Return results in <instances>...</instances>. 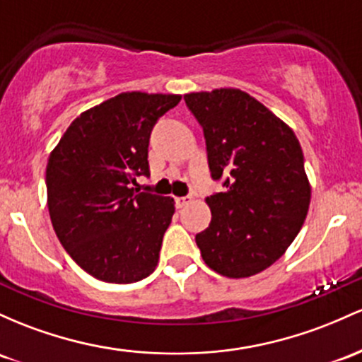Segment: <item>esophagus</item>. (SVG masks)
I'll return each instance as SVG.
<instances>
[{"mask_svg": "<svg viewBox=\"0 0 362 362\" xmlns=\"http://www.w3.org/2000/svg\"><path fill=\"white\" fill-rule=\"evenodd\" d=\"M190 201H192V197H190V196L177 197V199H175V202H177V206H178V208H184V206H187Z\"/></svg>", "mask_w": 362, "mask_h": 362, "instance_id": "34e87169", "label": "esophagus"}]
</instances>
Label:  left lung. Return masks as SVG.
<instances>
[{
  "label": "left lung",
  "mask_w": 362,
  "mask_h": 362,
  "mask_svg": "<svg viewBox=\"0 0 362 362\" xmlns=\"http://www.w3.org/2000/svg\"><path fill=\"white\" fill-rule=\"evenodd\" d=\"M204 130L211 177L226 192L206 197L211 223L196 244L209 268L228 278L264 272L303 228L311 185L299 139L263 103L240 89L184 96Z\"/></svg>",
  "instance_id": "left-lung-1"
}]
</instances>
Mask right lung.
Listing matches in <instances>:
<instances>
[{
	"mask_svg": "<svg viewBox=\"0 0 362 362\" xmlns=\"http://www.w3.org/2000/svg\"><path fill=\"white\" fill-rule=\"evenodd\" d=\"M180 94L122 93L75 118L46 166L47 209L63 247L84 272L134 284L158 266L172 197L139 192L149 134Z\"/></svg>",
	"mask_w": 362,
	"mask_h": 362,
	"instance_id": "right-lung-1",
	"label": "right lung"
}]
</instances>
